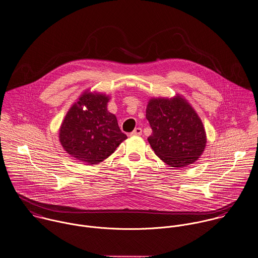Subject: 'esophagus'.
Wrapping results in <instances>:
<instances>
[{
  "instance_id": "34e87169",
  "label": "esophagus",
  "mask_w": 258,
  "mask_h": 258,
  "mask_svg": "<svg viewBox=\"0 0 258 258\" xmlns=\"http://www.w3.org/2000/svg\"><path fill=\"white\" fill-rule=\"evenodd\" d=\"M142 135V128L141 127H137L135 128V131L133 133H131V136L132 137H135V136H141Z\"/></svg>"
}]
</instances>
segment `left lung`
Listing matches in <instances>:
<instances>
[{
    "label": "left lung",
    "instance_id": "left-lung-1",
    "mask_svg": "<svg viewBox=\"0 0 258 258\" xmlns=\"http://www.w3.org/2000/svg\"><path fill=\"white\" fill-rule=\"evenodd\" d=\"M146 117L153 130L148 141L155 154L170 167L184 168L203 154L207 143L203 122L182 95L152 97Z\"/></svg>",
    "mask_w": 258,
    "mask_h": 258
}]
</instances>
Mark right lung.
<instances>
[{"label":"right lung","mask_w":258,"mask_h":258,"mask_svg":"<svg viewBox=\"0 0 258 258\" xmlns=\"http://www.w3.org/2000/svg\"><path fill=\"white\" fill-rule=\"evenodd\" d=\"M110 97L85 90L67 111L59 128V142L72 158L96 165L127 139L116 116L107 110Z\"/></svg>","instance_id":"right-lung-1"}]
</instances>
